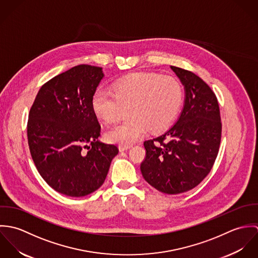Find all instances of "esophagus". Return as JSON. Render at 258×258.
<instances>
[{
	"mask_svg": "<svg viewBox=\"0 0 258 258\" xmlns=\"http://www.w3.org/2000/svg\"><path fill=\"white\" fill-rule=\"evenodd\" d=\"M130 148H131V145H120L119 146V151L120 152H124V151H127Z\"/></svg>",
	"mask_w": 258,
	"mask_h": 258,
	"instance_id": "obj_1",
	"label": "esophagus"
}]
</instances>
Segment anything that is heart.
I'll return each instance as SVG.
<instances>
[{"mask_svg":"<svg viewBox=\"0 0 258 258\" xmlns=\"http://www.w3.org/2000/svg\"><path fill=\"white\" fill-rule=\"evenodd\" d=\"M180 81L170 75L150 73L130 74L114 83V92L98 88L92 97L95 114L107 123L114 122L122 104L130 105V118L112 127L106 138L113 143L130 145L148 130L157 132L169 127L183 102Z\"/></svg>","mask_w":258,"mask_h":258,"instance_id":"obj_1","label":"heart"}]
</instances>
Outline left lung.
Masks as SVG:
<instances>
[{
    "mask_svg": "<svg viewBox=\"0 0 258 258\" xmlns=\"http://www.w3.org/2000/svg\"><path fill=\"white\" fill-rule=\"evenodd\" d=\"M184 87V108L164 134L144 142V179L156 189L177 195L200 184L211 172L221 138L218 99L198 75L171 67Z\"/></svg>",
    "mask_w": 258,
    "mask_h": 258,
    "instance_id": "obj_1",
    "label": "left lung"
}]
</instances>
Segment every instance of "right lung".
<instances>
[{"label": "right lung", "mask_w": 258, "mask_h": 258, "mask_svg": "<svg viewBox=\"0 0 258 258\" xmlns=\"http://www.w3.org/2000/svg\"><path fill=\"white\" fill-rule=\"evenodd\" d=\"M102 68L80 64L44 83L30 110L28 142L42 179L56 191L84 197L106 179L119 150L102 143L92 97Z\"/></svg>", "instance_id": "1"}]
</instances>
